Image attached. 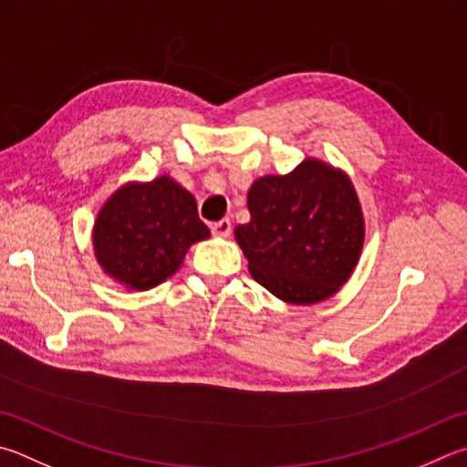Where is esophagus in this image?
<instances>
[{
	"label": "esophagus",
	"instance_id": "obj_1",
	"mask_svg": "<svg viewBox=\"0 0 467 467\" xmlns=\"http://www.w3.org/2000/svg\"><path fill=\"white\" fill-rule=\"evenodd\" d=\"M231 231H233V224H231V220H228V218H223L220 223L212 224V234L220 236V239H226V236L231 234Z\"/></svg>",
	"mask_w": 467,
	"mask_h": 467
}]
</instances>
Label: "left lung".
I'll list each match as a JSON object with an SVG mask.
<instances>
[{"mask_svg":"<svg viewBox=\"0 0 467 467\" xmlns=\"http://www.w3.org/2000/svg\"><path fill=\"white\" fill-rule=\"evenodd\" d=\"M251 220L234 228L249 274L275 298L310 306L335 296L358 267L366 218L351 177L306 157L263 175L247 193Z\"/></svg>","mask_w":467,"mask_h":467,"instance_id":"8db88e82","label":"left lung"}]
</instances>
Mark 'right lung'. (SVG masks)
I'll return each instance as SVG.
<instances>
[{
  "label": "right lung",
  "mask_w": 467,
  "mask_h": 467,
  "mask_svg": "<svg viewBox=\"0 0 467 467\" xmlns=\"http://www.w3.org/2000/svg\"><path fill=\"white\" fill-rule=\"evenodd\" d=\"M208 236L196 198L171 175H159L120 185L101 204L91 244L109 279L126 290L145 292L171 277L192 244Z\"/></svg>",
  "instance_id": "obj_1"
}]
</instances>
